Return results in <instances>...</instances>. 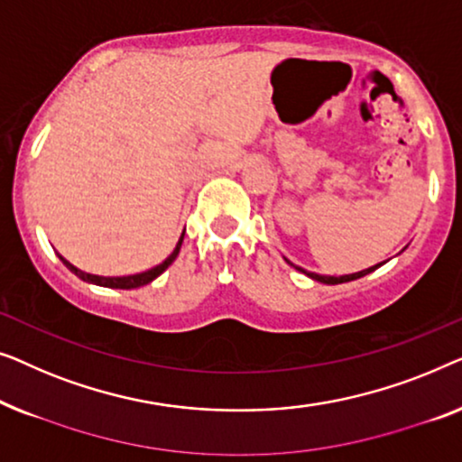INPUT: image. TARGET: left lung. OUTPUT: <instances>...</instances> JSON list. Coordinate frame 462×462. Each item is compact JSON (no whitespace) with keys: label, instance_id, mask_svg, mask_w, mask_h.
Listing matches in <instances>:
<instances>
[{"label":"left lung","instance_id":"obj_1","mask_svg":"<svg viewBox=\"0 0 462 462\" xmlns=\"http://www.w3.org/2000/svg\"><path fill=\"white\" fill-rule=\"evenodd\" d=\"M284 262H287L289 265H293L295 270H299V272H303L305 276H310L311 281H318V282H322V284H341V282H349V281H358V278H362V276H366V274H370V272H374L376 268H381L383 263L385 262H381V263H376V265H370V268H366V270H362V272H356V274H346V276H324V274H316V272H308V270H303V268H299V265H295V263H291L287 257H284Z\"/></svg>","mask_w":462,"mask_h":462}]
</instances>
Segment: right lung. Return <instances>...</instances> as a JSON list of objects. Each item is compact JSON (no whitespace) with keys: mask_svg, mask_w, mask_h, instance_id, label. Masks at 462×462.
Returning <instances> with one entry per match:
<instances>
[{"mask_svg":"<svg viewBox=\"0 0 462 462\" xmlns=\"http://www.w3.org/2000/svg\"><path fill=\"white\" fill-rule=\"evenodd\" d=\"M181 243H184V232H181V236L178 240V245H175V249L169 253V255L161 262L159 265H154V268L146 270V272H138V274H129V276H98V274H88V272H83L77 268L69 262V259H64L60 253H58V257H60V262L67 265V268L73 272L75 276H79L81 281H86L89 284H98V287H106V289H138V287H144V284L152 282L154 278H159L163 272L169 268L175 262V257H178V253L181 249Z\"/></svg>","mask_w":462,"mask_h":462,"instance_id":"obj_1","label":"right lung"}]
</instances>
